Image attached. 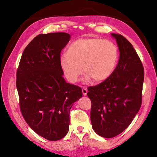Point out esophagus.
I'll return each instance as SVG.
<instances>
[{"label":"esophagus","mask_w":157,"mask_h":157,"mask_svg":"<svg viewBox=\"0 0 157 157\" xmlns=\"http://www.w3.org/2000/svg\"><path fill=\"white\" fill-rule=\"evenodd\" d=\"M82 93H83V95H84V96L87 95V93H88L87 89H86V88H82Z\"/></svg>","instance_id":"1"}]
</instances>
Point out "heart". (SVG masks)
<instances>
[{
	"label": "heart",
	"mask_w": 157,
	"mask_h": 157,
	"mask_svg": "<svg viewBox=\"0 0 157 157\" xmlns=\"http://www.w3.org/2000/svg\"><path fill=\"white\" fill-rule=\"evenodd\" d=\"M118 59V48L112 42L99 38H79L69 44L60 65L70 82L78 80L82 66L86 81L101 83L112 75Z\"/></svg>",
	"instance_id": "b5f03b06"
}]
</instances>
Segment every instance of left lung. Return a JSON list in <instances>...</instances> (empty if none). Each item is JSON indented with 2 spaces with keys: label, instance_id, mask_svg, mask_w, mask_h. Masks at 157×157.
I'll list each match as a JSON object with an SVG mask.
<instances>
[{
  "label": "left lung",
  "instance_id": "obj_1",
  "mask_svg": "<svg viewBox=\"0 0 157 157\" xmlns=\"http://www.w3.org/2000/svg\"><path fill=\"white\" fill-rule=\"evenodd\" d=\"M112 36L120 51L118 64L109 79L90 86L87 93L92 128L106 138L122 133L139 111L144 78L142 63L131 43L121 34Z\"/></svg>",
  "mask_w": 157,
  "mask_h": 157
}]
</instances>
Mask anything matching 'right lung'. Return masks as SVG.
<instances>
[{
    "label": "right lung",
    "mask_w": 157,
    "mask_h": 157,
    "mask_svg": "<svg viewBox=\"0 0 157 157\" xmlns=\"http://www.w3.org/2000/svg\"><path fill=\"white\" fill-rule=\"evenodd\" d=\"M69 34H39L23 51L17 70L16 86L21 114L28 125L50 141L68 133L69 113L82 96L78 86L66 83L60 65L61 52Z\"/></svg>",
    "instance_id": "obj_1"
}]
</instances>
